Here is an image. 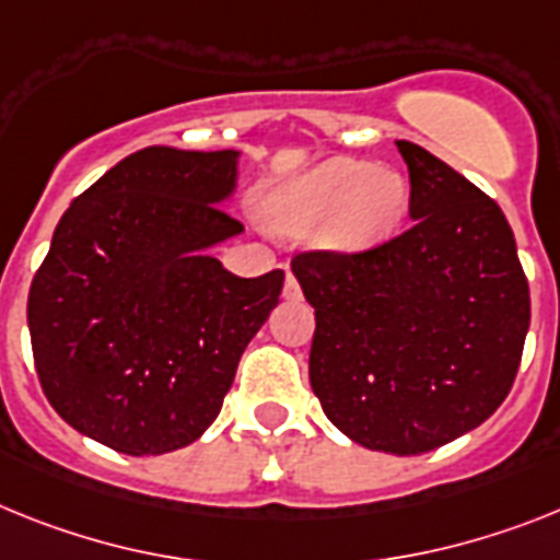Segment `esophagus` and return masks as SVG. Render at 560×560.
<instances>
[{
    "label": "esophagus",
    "instance_id": "34e87169",
    "mask_svg": "<svg viewBox=\"0 0 560 560\" xmlns=\"http://www.w3.org/2000/svg\"><path fill=\"white\" fill-rule=\"evenodd\" d=\"M284 299H288V302L302 299V288H299V281H295L293 272H288V281H284Z\"/></svg>",
    "mask_w": 560,
    "mask_h": 560
}]
</instances>
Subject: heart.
I'll return each mask as SVG.
<instances>
[{
    "mask_svg": "<svg viewBox=\"0 0 560 560\" xmlns=\"http://www.w3.org/2000/svg\"><path fill=\"white\" fill-rule=\"evenodd\" d=\"M410 208V182L364 159H330L267 199V219L290 236H313L332 250H370L387 242Z\"/></svg>",
    "mask_w": 560,
    "mask_h": 560,
    "instance_id": "obj_1",
    "label": "heart"
}]
</instances>
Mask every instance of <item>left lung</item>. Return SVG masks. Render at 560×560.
<instances>
[{"instance_id":"1","label":"left lung","mask_w":560,"mask_h":560,"mask_svg":"<svg viewBox=\"0 0 560 560\" xmlns=\"http://www.w3.org/2000/svg\"><path fill=\"white\" fill-rule=\"evenodd\" d=\"M396 144L410 228L364 253H299L293 272L316 310L310 384L324 416L361 447L421 455L501 407L529 284L495 201L430 150Z\"/></svg>"}]
</instances>
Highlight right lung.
<instances>
[{
	"instance_id": "obj_1",
	"label": "right lung",
	"mask_w": 560,
	"mask_h": 560,
	"mask_svg": "<svg viewBox=\"0 0 560 560\" xmlns=\"http://www.w3.org/2000/svg\"><path fill=\"white\" fill-rule=\"evenodd\" d=\"M238 150L144 148L73 199L27 295L50 407L125 455L187 447L215 421L284 270L238 279L210 247L242 233L224 201Z\"/></svg>"
}]
</instances>
